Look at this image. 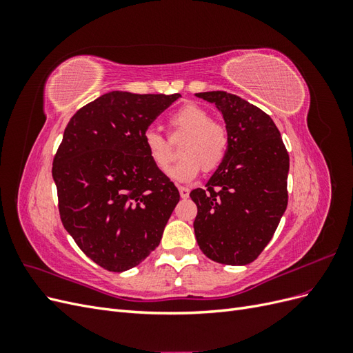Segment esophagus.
Returning <instances> with one entry per match:
<instances>
[{
    "label": "esophagus",
    "instance_id": "34e87169",
    "mask_svg": "<svg viewBox=\"0 0 353 353\" xmlns=\"http://www.w3.org/2000/svg\"><path fill=\"white\" fill-rule=\"evenodd\" d=\"M178 190H179V196H181V197H183V199H187V197H188L190 188H187V187H178Z\"/></svg>",
    "mask_w": 353,
    "mask_h": 353
}]
</instances>
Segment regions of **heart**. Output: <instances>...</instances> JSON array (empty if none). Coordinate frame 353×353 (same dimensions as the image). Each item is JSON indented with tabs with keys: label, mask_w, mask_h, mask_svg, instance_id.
Instances as JSON below:
<instances>
[{
	"label": "heart",
	"mask_w": 353,
	"mask_h": 353,
	"mask_svg": "<svg viewBox=\"0 0 353 353\" xmlns=\"http://www.w3.org/2000/svg\"><path fill=\"white\" fill-rule=\"evenodd\" d=\"M174 130L179 135H185L181 144V154L184 157L169 170V176L188 183L199 172H210L221 166L228 150L227 128L212 121L208 110L194 103L184 104L170 117ZM145 152L154 166L165 172L174 159L172 145L159 131L148 128L143 134Z\"/></svg>",
	"instance_id": "1"
}]
</instances>
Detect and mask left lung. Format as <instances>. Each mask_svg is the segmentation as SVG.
Instances as JSON below:
<instances>
[{
	"instance_id": "obj_1",
	"label": "left lung",
	"mask_w": 353,
	"mask_h": 353,
	"mask_svg": "<svg viewBox=\"0 0 353 353\" xmlns=\"http://www.w3.org/2000/svg\"><path fill=\"white\" fill-rule=\"evenodd\" d=\"M222 113L228 150L206 188L190 193L197 205L200 250L223 265H248L266 248L284 215L290 159L279 128L259 108L225 91L196 94Z\"/></svg>"
}]
</instances>
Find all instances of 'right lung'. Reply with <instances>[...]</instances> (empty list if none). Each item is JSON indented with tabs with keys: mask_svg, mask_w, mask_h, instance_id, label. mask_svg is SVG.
Here are the masks:
<instances>
[{
	"mask_svg": "<svg viewBox=\"0 0 353 353\" xmlns=\"http://www.w3.org/2000/svg\"><path fill=\"white\" fill-rule=\"evenodd\" d=\"M179 94L112 91L72 116L52 160L63 227L101 268L123 272L162 240L179 191L143 134Z\"/></svg>",
	"mask_w": 353,
	"mask_h": 353,
	"instance_id": "obj_1",
	"label": "right lung"
}]
</instances>
